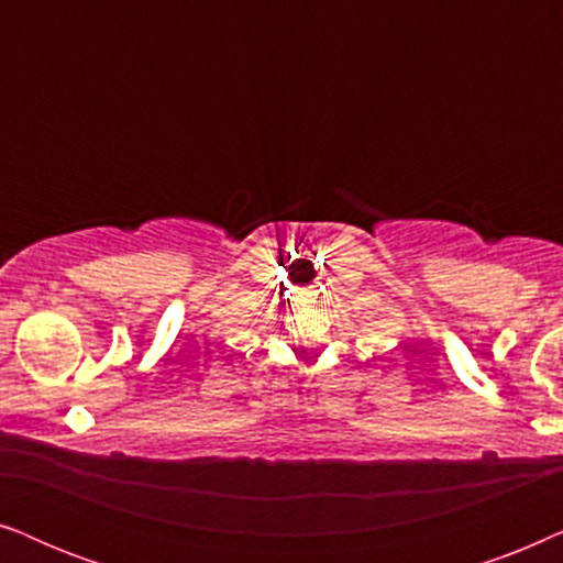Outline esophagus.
Masks as SVG:
<instances>
[{
  "label": "esophagus",
  "instance_id": "1",
  "mask_svg": "<svg viewBox=\"0 0 563 563\" xmlns=\"http://www.w3.org/2000/svg\"><path fill=\"white\" fill-rule=\"evenodd\" d=\"M299 299H302L305 307H314V305H318V291H302Z\"/></svg>",
  "mask_w": 563,
  "mask_h": 563
}]
</instances>
